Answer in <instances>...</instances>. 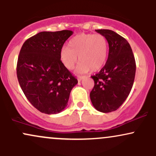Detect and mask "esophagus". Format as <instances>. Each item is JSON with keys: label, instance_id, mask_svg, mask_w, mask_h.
I'll return each mask as SVG.
<instances>
[{"label": "esophagus", "instance_id": "esophagus-1", "mask_svg": "<svg viewBox=\"0 0 156 156\" xmlns=\"http://www.w3.org/2000/svg\"><path fill=\"white\" fill-rule=\"evenodd\" d=\"M84 78V76H78V81H80Z\"/></svg>", "mask_w": 156, "mask_h": 156}]
</instances>
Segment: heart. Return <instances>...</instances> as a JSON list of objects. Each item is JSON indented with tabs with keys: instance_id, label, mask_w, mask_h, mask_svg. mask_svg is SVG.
Segmentation results:
<instances>
[{
	"instance_id": "obj_1",
	"label": "heart",
	"mask_w": 156,
	"mask_h": 156,
	"mask_svg": "<svg viewBox=\"0 0 156 156\" xmlns=\"http://www.w3.org/2000/svg\"><path fill=\"white\" fill-rule=\"evenodd\" d=\"M80 61L77 73H87L98 71L106 63L108 55V44L105 36L97 34H81L69 40L68 47L61 50L60 58L63 65L73 69Z\"/></svg>"
}]
</instances>
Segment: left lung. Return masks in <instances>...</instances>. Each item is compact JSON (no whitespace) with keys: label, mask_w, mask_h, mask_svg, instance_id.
Here are the masks:
<instances>
[{"label":"left lung","mask_w":156,"mask_h":156,"mask_svg":"<svg viewBox=\"0 0 156 156\" xmlns=\"http://www.w3.org/2000/svg\"><path fill=\"white\" fill-rule=\"evenodd\" d=\"M105 36L109 46L105 66L92 76L94 86L90 92L93 106L103 113L114 112L129 95L136 74L135 58L128 41L108 29L95 30Z\"/></svg>","instance_id":"1"}]
</instances>
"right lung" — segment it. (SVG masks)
I'll use <instances>...</instances> for the list:
<instances>
[{
    "instance_id": "1",
    "label": "right lung",
    "mask_w": 156,
    "mask_h": 156,
    "mask_svg": "<svg viewBox=\"0 0 156 156\" xmlns=\"http://www.w3.org/2000/svg\"><path fill=\"white\" fill-rule=\"evenodd\" d=\"M73 34L69 30L39 32L27 39L20 51L17 64L20 86L28 101L44 114L62 112L78 83L60 58L61 50Z\"/></svg>"
}]
</instances>
